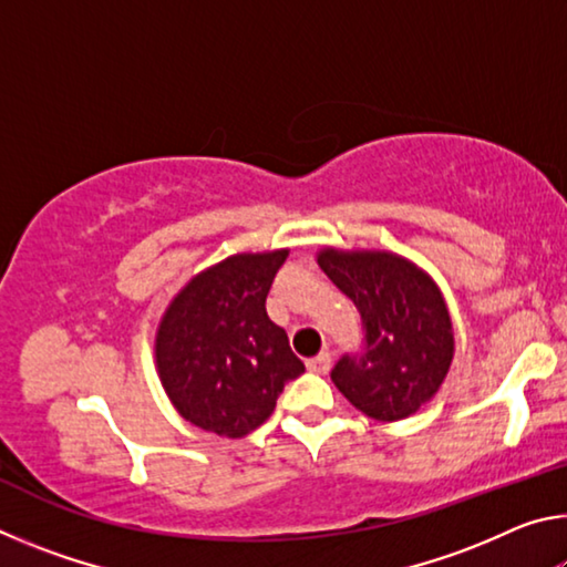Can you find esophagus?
Listing matches in <instances>:
<instances>
[{
    "mask_svg": "<svg viewBox=\"0 0 567 567\" xmlns=\"http://www.w3.org/2000/svg\"><path fill=\"white\" fill-rule=\"evenodd\" d=\"M330 362H332V358H330V352H320L318 358H312V360H307V370L310 372H315V375H324V372L330 370Z\"/></svg>",
    "mask_w": 567,
    "mask_h": 567,
    "instance_id": "1",
    "label": "esophagus"
}]
</instances>
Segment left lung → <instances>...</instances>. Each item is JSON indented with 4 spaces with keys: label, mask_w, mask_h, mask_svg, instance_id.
I'll list each match as a JSON object with an SVG mask.
<instances>
[{
    "label": "left lung",
    "mask_w": 567,
    "mask_h": 567,
    "mask_svg": "<svg viewBox=\"0 0 567 567\" xmlns=\"http://www.w3.org/2000/svg\"><path fill=\"white\" fill-rule=\"evenodd\" d=\"M318 265L358 307L360 350L344 352L330 378L354 408L402 420L435 395L453 362V324L435 282L388 252L324 249Z\"/></svg>",
    "instance_id": "obj_1"
}]
</instances>
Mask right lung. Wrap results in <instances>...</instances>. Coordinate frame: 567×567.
<instances>
[{"instance_id":"obj_1","label":"right lung","mask_w":567,"mask_h":567,"mask_svg":"<svg viewBox=\"0 0 567 567\" xmlns=\"http://www.w3.org/2000/svg\"><path fill=\"white\" fill-rule=\"evenodd\" d=\"M287 249L235 255L197 275L157 332L162 385L179 415L207 433L243 437L272 415L305 372L265 300Z\"/></svg>"}]
</instances>
